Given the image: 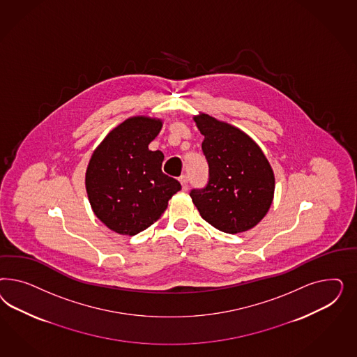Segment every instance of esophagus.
I'll use <instances>...</instances> for the list:
<instances>
[{"mask_svg": "<svg viewBox=\"0 0 357 357\" xmlns=\"http://www.w3.org/2000/svg\"><path fill=\"white\" fill-rule=\"evenodd\" d=\"M179 181H181V183H182V188L185 191V190L188 188V182H190L188 175H182V176L179 178Z\"/></svg>", "mask_w": 357, "mask_h": 357, "instance_id": "1", "label": "esophagus"}]
</instances>
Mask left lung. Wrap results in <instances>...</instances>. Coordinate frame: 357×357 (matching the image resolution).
Returning a JSON list of instances; mask_svg holds the SVG:
<instances>
[{
  "instance_id": "left-lung-1",
  "label": "left lung",
  "mask_w": 357,
  "mask_h": 357,
  "mask_svg": "<svg viewBox=\"0 0 357 357\" xmlns=\"http://www.w3.org/2000/svg\"><path fill=\"white\" fill-rule=\"evenodd\" d=\"M204 136L208 182L191 190L195 206L212 227L229 234L255 227L268 212L275 176L259 146L236 127L202 114L195 116Z\"/></svg>"
}]
</instances>
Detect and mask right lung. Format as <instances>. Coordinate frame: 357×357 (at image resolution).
Wrapping results in <instances>:
<instances>
[{
    "instance_id": "1",
    "label": "right lung",
    "mask_w": 357,
    "mask_h": 357,
    "mask_svg": "<svg viewBox=\"0 0 357 357\" xmlns=\"http://www.w3.org/2000/svg\"><path fill=\"white\" fill-rule=\"evenodd\" d=\"M161 120L135 116L111 130L91 155L86 172L89 202L111 230L135 236L162 216L182 185L162 173V151L148 145Z\"/></svg>"
}]
</instances>
